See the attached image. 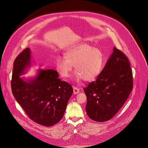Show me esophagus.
Listing matches in <instances>:
<instances>
[{
	"label": "esophagus",
	"mask_w": 148,
	"mask_h": 148,
	"mask_svg": "<svg viewBox=\"0 0 148 148\" xmlns=\"http://www.w3.org/2000/svg\"><path fill=\"white\" fill-rule=\"evenodd\" d=\"M73 92H74V94H78L79 92V89L77 87H73Z\"/></svg>",
	"instance_id": "34e87169"
}]
</instances>
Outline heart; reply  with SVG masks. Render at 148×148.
Here are the masks:
<instances>
[{"label": "heart", "instance_id": "obj_1", "mask_svg": "<svg viewBox=\"0 0 148 148\" xmlns=\"http://www.w3.org/2000/svg\"><path fill=\"white\" fill-rule=\"evenodd\" d=\"M103 65L102 51L87 43L70 47L65 52L64 58L58 57L56 60L57 70L63 78L69 76L74 66L77 81H94L100 74Z\"/></svg>", "mask_w": 148, "mask_h": 148}]
</instances>
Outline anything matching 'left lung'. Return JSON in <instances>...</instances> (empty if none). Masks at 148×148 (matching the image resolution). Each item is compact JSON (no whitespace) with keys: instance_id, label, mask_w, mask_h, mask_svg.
I'll use <instances>...</instances> for the list:
<instances>
[{"instance_id":"left-lung-1","label":"left lung","mask_w":148,"mask_h":148,"mask_svg":"<svg viewBox=\"0 0 148 148\" xmlns=\"http://www.w3.org/2000/svg\"><path fill=\"white\" fill-rule=\"evenodd\" d=\"M113 53L97 79L84 88L87 115L97 122L111 119L121 108L134 86L128 57L114 47Z\"/></svg>"}]
</instances>
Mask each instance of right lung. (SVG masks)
<instances>
[{"label": "right lung", "instance_id": "1", "mask_svg": "<svg viewBox=\"0 0 148 148\" xmlns=\"http://www.w3.org/2000/svg\"><path fill=\"white\" fill-rule=\"evenodd\" d=\"M30 65V51L26 48L16 58L11 80L12 94L27 116L45 126L58 123L63 117L73 92L69 83L61 81L57 71L41 70L29 81L20 78Z\"/></svg>", "mask_w": 148, "mask_h": 148}]
</instances>
